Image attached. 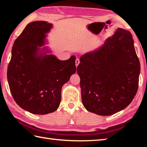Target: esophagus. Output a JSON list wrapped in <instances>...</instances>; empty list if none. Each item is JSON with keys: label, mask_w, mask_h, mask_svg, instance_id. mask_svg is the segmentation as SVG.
<instances>
[{"label": "esophagus", "mask_w": 147, "mask_h": 147, "mask_svg": "<svg viewBox=\"0 0 147 147\" xmlns=\"http://www.w3.org/2000/svg\"><path fill=\"white\" fill-rule=\"evenodd\" d=\"M80 62V61L79 59H76V61H75V64H76V67L78 66V65H79Z\"/></svg>", "instance_id": "esophagus-1"}]
</instances>
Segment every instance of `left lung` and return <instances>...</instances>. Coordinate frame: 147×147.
I'll use <instances>...</instances> for the list:
<instances>
[{"mask_svg":"<svg viewBox=\"0 0 147 147\" xmlns=\"http://www.w3.org/2000/svg\"><path fill=\"white\" fill-rule=\"evenodd\" d=\"M133 43L129 31L118 28L99 48L80 57L77 72L87 111L110 115L132 102L140 72Z\"/></svg>","mask_w":147,"mask_h":147,"instance_id":"8db88e82","label":"left lung"}]
</instances>
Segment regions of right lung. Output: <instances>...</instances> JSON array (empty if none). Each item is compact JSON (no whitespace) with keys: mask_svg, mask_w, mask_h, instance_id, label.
<instances>
[{"mask_svg":"<svg viewBox=\"0 0 147 147\" xmlns=\"http://www.w3.org/2000/svg\"><path fill=\"white\" fill-rule=\"evenodd\" d=\"M52 26L43 21L28 24L14 41L7 67L12 97L20 107L34 114L57 110L62 86L76 73L74 55L60 61L54 55L38 52Z\"/></svg>","mask_w":147,"mask_h":147,"instance_id":"obj_1","label":"right lung"}]
</instances>
